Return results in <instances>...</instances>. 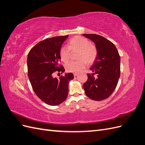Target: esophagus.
<instances>
[{
	"label": "esophagus",
	"instance_id": "esophagus-1",
	"mask_svg": "<svg viewBox=\"0 0 145 145\" xmlns=\"http://www.w3.org/2000/svg\"><path fill=\"white\" fill-rule=\"evenodd\" d=\"M78 75V73H74V76L76 77Z\"/></svg>",
	"mask_w": 145,
	"mask_h": 145
}]
</instances>
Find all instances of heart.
<instances>
[{
	"label": "heart",
	"instance_id": "obj_1",
	"mask_svg": "<svg viewBox=\"0 0 145 145\" xmlns=\"http://www.w3.org/2000/svg\"><path fill=\"white\" fill-rule=\"evenodd\" d=\"M68 47L62 46L60 49L59 55L61 60L67 63L70 58V52L78 51L77 59L74 62H70L65 65V68L70 72H78L84 69L87 65L93 63L98 54L96 46L90 43L88 39L82 36H75L69 40Z\"/></svg>",
	"mask_w": 145,
	"mask_h": 145
}]
</instances>
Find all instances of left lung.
Returning a JSON list of instances; mask_svg holds the SVG:
<instances>
[{
    "instance_id": "8db88e82",
    "label": "left lung",
    "mask_w": 145,
    "mask_h": 145,
    "mask_svg": "<svg viewBox=\"0 0 145 145\" xmlns=\"http://www.w3.org/2000/svg\"><path fill=\"white\" fill-rule=\"evenodd\" d=\"M97 47L98 54L92 67V73L83 87L86 95L95 101L108 98L115 90L120 76V57L116 46L97 34H83ZM96 76H95V75Z\"/></svg>"
}]
</instances>
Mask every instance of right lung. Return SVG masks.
Listing matches in <instances>:
<instances>
[{
    "mask_svg": "<svg viewBox=\"0 0 145 145\" xmlns=\"http://www.w3.org/2000/svg\"><path fill=\"white\" fill-rule=\"evenodd\" d=\"M68 37L46 39L35 45L28 55V76L33 89L39 99L51 106L60 105L66 100L68 83L74 78L71 72L59 78L52 76L56 71L65 72L62 65H59V51Z\"/></svg>",
    "mask_w": 145,
    "mask_h": 145,
    "instance_id": "1",
    "label": "right lung"
}]
</instances>
